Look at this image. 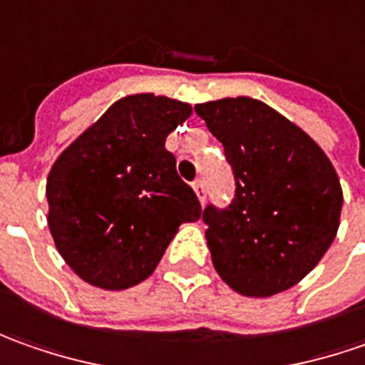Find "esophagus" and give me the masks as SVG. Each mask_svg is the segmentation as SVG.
<instances>
[{
    "mask_svg": "<svg viewBox=\"0 0 365 365\" xmlns=\"http://www.w3.org/2000/svg\"><path fill=\"white\" fill-rule=\"evenodd\" d=\"M192 187H194L195 195H197V200H200V204H204V200H206V190H204V182L202 180H195L192 183Z\"/></svg>",
    "mask_w": 365,
    "mask_h": 365,
    "instance_id": "1",
    "label": "esophagus"
}]
</instances>
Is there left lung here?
Listing matches in <instances>:
<instances>
[{
    "label": "left lung",
    "mask_w": 365,
    "mask_h": 365,
    "mask_svg": "<svg viewBox=\"0 0 365 365\" xmlns=\"http://www.w3.org/2000/svg\"><path fill=\"white\" fill-rule=\"evenodd\" d=\"M224 145L236 195L204 210L212 264L245 297L291 289L317 267L339 228L344 192L329 158L295 123L250 96L195 105Z\"/></svg>",
    "instance_id": "obj_1"
}]
</instances>
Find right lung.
Instances as JSON below:
<instances>
[{
    "mask_svg": "<svg viewBox=\"0 0 365 365\" xmlns=\"http://www.w3.org/2000/svg\"><path fill=\"white\" fill-rule=\"evenodd\" d=\"M187 103L139 93L119 98L60 153L48 173V226L82 281L107 291L145 281L183 222L202 206L175 171L165 139Z\"/></svg>",
    "mask_w": 365,
    "mask_h": 365,
    "instance_id": "obj_1",
    "label": "right lung"
}]
</instances>
